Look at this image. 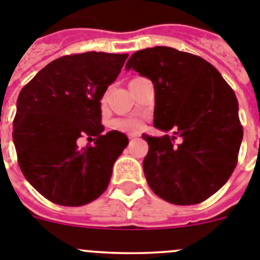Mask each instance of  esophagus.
I'll use <instances>...</instances> for the list:
<instances>
[{"instance_id":"34e87169","label":"esophagus","mask_w":260,"mask_h":260,"mask_svg":"<svg viewBox=\"0 0 260 260\" xmlns=\"http://www.w3.org/2000/svg\"><path fill=\"white\" fill-rule=\"evenodd\" d=\"M138 135H135V134H132V135H128V138H130V139H134V138H137Z\"/></svg>"}]
</instances>
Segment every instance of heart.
Masks as SVG:
<instances>
[{"mask_svg":"<svg viewBox=\"0 0 260 260\" xmlns=\"http://www.w3.org/2000/svg\"><path fill=\"white\" fill-rule=\"evenodd\" d=\"M112 127L118 132L137 133L141 130V123L135 118H117L112 122Z\"/></svg>","mask_w":260,"mask_h":260,"instance_id":"b5f03b06","label":"heart"}]
</instances>
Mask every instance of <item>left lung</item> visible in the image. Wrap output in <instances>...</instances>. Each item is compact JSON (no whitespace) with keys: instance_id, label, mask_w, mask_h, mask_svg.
<instances>
[{"instance_id":"obj_1","label":"left lung","mask_w":260,"mask_h":260,"mask_svg":"<svg viewBox=\"0 0 260 260\" xmlns=\"http://www.w3.org/2000/svg\"><path fill=\"white\" fill-rule=\"evenodd\" d=\"M130 69L152 80L153 126L173 132V137L142 135L148 143L147 182L169 203L206 201L237 165L243 130L233 89L210 62L174 48L138 50L126 63Z\"/></svg>"}]
</instances>
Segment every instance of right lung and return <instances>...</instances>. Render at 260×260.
<instances>
[{
    "label": "right lung",
    "mask_w": 260,
    "mask_h": 260,
    "mask_svg": "<svg viewBox=\"0 0 260 260\" xmlns=\"http://www.w3.org/2000/svg\"><path fill=\"white\" fill-rule=\"evenodd\" d=\"M127 56L87 52L59 57L20 91L13 122L18 162L48 201L78 207L107 190L128 139L117 130L103 134L100 100ZM84 135L95 137V146L77 147Z\"/></svg>",
    "instance_id": "add662e5"
}]
</instances>
